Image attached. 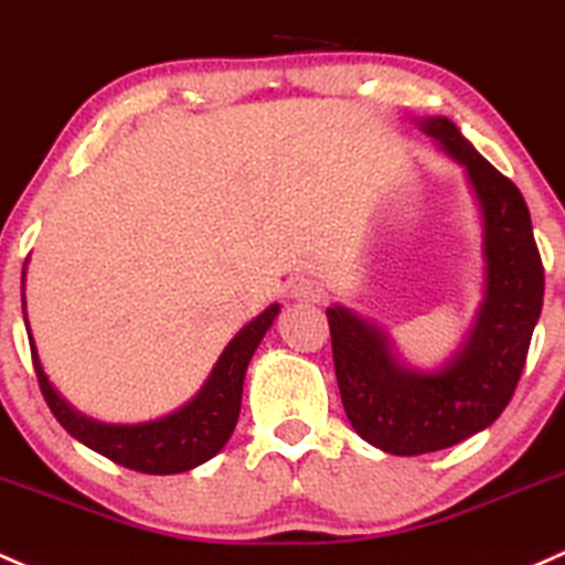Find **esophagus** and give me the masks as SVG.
<instances>
[{"mask_svg":"<svg viewBox=\"0 0 565 565\" xmlns=\"http://www.w3.org/2000/svg\"><path fill=\"white\" fill-rule=\"evenodd\" d=\"M289 292H292V298L300 302H322V298H324L322 284L313 281V278H298Z\"/></svg>","mask_w":565,"mask_h":565,"instance_id":"1","label":"esophagus"}]
</instances>
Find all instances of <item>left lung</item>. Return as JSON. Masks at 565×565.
<instances>
[{
	"label": "left lung",
	"instance_id": "left-lung-1",
	"mask_svg": "<svg viewBox=\"0 0 565 565\" xmlns=\"http://www.w3.org/2000/svg\"><path fill=\"white\" fill-rule=\"evenodd\" d=\"M425 132L466 168L482 207L487 287L466 347L444 371L414 373L397 365L376 328L347 308H328L349 423L367 444L401 457L455 447L501 417L518 390L544 300V265L520 189L449 118H427Z\"/></svg>",
	"mask_w": 565,
	"mask_h": 565
}]
</instances>
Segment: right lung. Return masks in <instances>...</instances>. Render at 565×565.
Wrapping results in <instances>:
<instances>
[{"mask_svg": "<svg viewBox=\"0 0 565 565\" xmlns=\"http://www.w3.org/2000/svg\"><path fill=\"white\" fill-rule=\"evenodd\" d=\"M276 317L278 306H270L254 322H248L224 349L200 395L183 408H178L175 414H170V417L157 419V423L103 425L81 417L47 384V376L32 343L34 373H38L40 392H43L53 417L58 419V425L70 436L78 438L88 449L105 455L118 466L129 468V471L181 473L211 460L230 441L237 414H241L243 376H246L248 360H252L254 349L259 347V341H263V335Z\"/></svg>", "mask_w": 565, "mask_h": 565, "instance_id": "obj_1", "label": "right lung"}]
</instances>
